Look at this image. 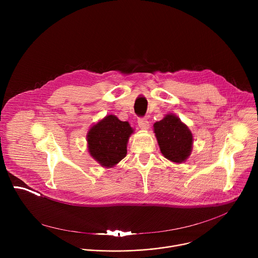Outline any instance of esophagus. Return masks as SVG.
<instances>
[{
	"label": "esophagus",
	"instance_id": "obj_1",
	"mask_svg": "<svg viewBox=\"0 0 258 258\" xmlns=\"http://www.w3.org/2000/svg\"><path fill=\"white\" fill-rule=\"evenodd\" d=\"M138 124H139V126H140L142 130H147V128L149 127V121L147 120L146 118H144V117L138 118Z\"/></svg>",
	"mask_w": 258,
	"mask_h": 258
}]
</instances>
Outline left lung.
<instances>
[{"label":"left lung","mask_w":258,"mask_h":258,"mask_svg":"<svg viewBox=\"0 0 258 258\" xmlns=\"http://www.w3.org/2000/svg\"><path fill=\"white\" fill-rule=\"evenodd\" d=\"M153 126L163 156L175 163L185 162L193 146V135L189 127L173 114H166Z\"/></svg>","instance_id":"obj_1"}]
</instances>
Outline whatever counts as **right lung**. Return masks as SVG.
<instances>
[{
  "label": "right lung",
  "instance_id": "1",
  "mask_svg": "<svg viewBox=\"0 0 258 258\" xmlns=\"http://www.w3.org/2000/svg\"><path fill=\"white\" fill-rule=\"evenodd\" d=\"M133 133L127 121L107 115L88 132L89 153L103 167H113L125 157L127 141Z\"/></svg>",
  "mask_w": 258,
  "mask_h": 258
}]
</instances>
